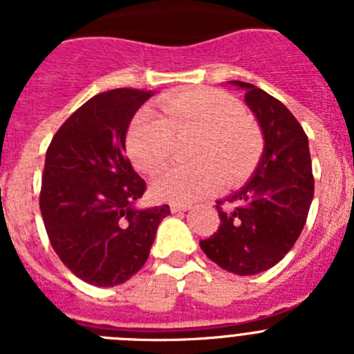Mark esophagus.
Instances as JSON below:
<instances>
[{
    "label": "esophagus",
    "instance_id": "1",
    "mask_svg": "<svg viewBox=\"0 0 354 354\" xmlns=\"http://www.w3.org/2000/svg\"><path fill=\"white\" fill-rule=\"evenodd\" d=\"M187 209H192L187 204H171L170 205V211L174 212V214H177V212H184V211H187Z\"/></svg>",
    "mask_w": 354,
    "mask_h": 354
}]
</instances>
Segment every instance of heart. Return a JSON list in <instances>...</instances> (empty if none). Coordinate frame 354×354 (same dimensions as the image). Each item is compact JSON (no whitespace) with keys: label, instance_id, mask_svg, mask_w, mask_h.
<instances>
[{"label":"heart","instance_id":"b5f03b06","mask_svg":"<svg viewBox=\"0 0 354 354\" xmlns=\"http://www.w3.org/2000/svg\"><path fill=\"white\" fill-rule=\"evenodd\" d=\"M159 108L161 117L142 111L129 129L127 149L140 170L158 174L174 154L175 136L196 133V138L187 150L195 162L168 168L154 180L158 200L193 204L218 192L223 179L236 183L253 167L261 134L232 95L192 88L162 97Z\"/></svg>","mask_w":354,"mask_h":354}]
</instances>
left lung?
<instances>
[{"label": "left lung", "instance_id": "8db88e82", "mask_svg": "<svg viewBox=\"0 0 354 354\" xmlns=\"http://www.w3.org/2000/svg\"><path fill=\"white\" fill-rule=\"evenodd\" d=\"M245 90L264 134V154L252 180L216 202L220 227L200 248L234 274H257L282 261L306 223L314 198L308 138L289 109L264 90L232 81Z\"/></svg>", "mask_w": 354, "mask_h": 354}]
</instances>
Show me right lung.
Returning <instances> with one entry per match:
<instances>
[{"label": "right lung", "instance_id": "right-lung-1", "mask_svg": "<svg viewBox=\"0 0 354 354\" xmlns=\"http://www.w3.org/2000/svg\"><path fill=\"white\" fill-rule=\"evenodd\" d=\"M150 95L136 88L97 93L62 124L46 152L44 227L60 261L92 286H120L138 273L170 214L167 204L133 207L147 184L126 156V134Z\"/></svg>", "mask_w": 354, "mask_h": 354}]
</instances>
